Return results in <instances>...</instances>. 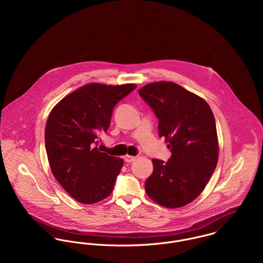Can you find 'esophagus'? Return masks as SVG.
Listing matches in <instances>:
<instances>
[{"label":"esophagus","mask_w":263,"mask_h":263,"mask_svg":"<svg viewBox=\"0 0 263 263\" xmlns=\"http://www.w3.org/2000/svg\"><path fill=\"white\" fill-rule=\"evenodd\" d=\"M135 160H136V157H134V156H130V155H125L124 156V161L126 163H130V162H133Z\"/></svg>","instance_id":"esophagus-1"}]
</instances>
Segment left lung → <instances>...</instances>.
I'll return each instance as SVG.
<instances>
[{"label": "left lung", "instance_id": "1", "mask_svg": "<svg viewBox=\"0 0 263 263\" xmlns=\"http://www.w3.org/2000/svg\"><path fill=\"white\" fill-rule=\"evenodd\" d=\"M139 94L159 119V137L165 138L172 153L167 162L152 160L146 192L165 208L186 205L201 193L218 164L213 111L202 98L173 82L151 83Z\"/></svg>", "mask_w": 263, "mask_h": 263}]
</instances>
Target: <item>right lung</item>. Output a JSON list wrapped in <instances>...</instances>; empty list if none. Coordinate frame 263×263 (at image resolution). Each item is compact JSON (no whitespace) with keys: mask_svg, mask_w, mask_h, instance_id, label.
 <instances>
[{"mask_svg":"<svg viewBox=\"0 0 263 263\" xmlns=\"http://www.w3.org/2000/svg\"><path fill=\"white\" fill-rule=\"evenodd\" d=\"M137 88L91 83L62 99L45 125V149L51 172L77 201L95 203L106 198L115 184L123 160L97 148L114 106Z\"/></svg>","mask_w":263,"mask_h":263,"instance_id":"right-lung-1","label":"right lung"}]
</instances>
